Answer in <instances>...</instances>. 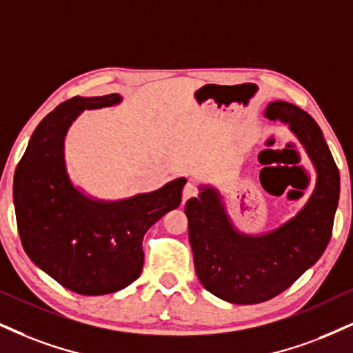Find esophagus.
Here are the masks:
<instances>
[{"instance_id": "obj_1", "label": "esophagus", "mask_w": 353, "mask_h": 353, "mask_svg": "<svg viewBox=\"0 0 353 353\" xmlns=\"http://www.w3.org/2000/svg\"><path fill=\"white\" fill-rule=\"evenodd\" d=\"M196 194H198V188H196V185L191 183V181H188V183H186V185H185V188H183V203L188 201L190 198L196 196Z\"/></svg>"}]
</instances>
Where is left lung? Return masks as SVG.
<instances>
[{"mask_svg":"<svg viewBox=\"0 0 353 353\" xmlns=\"http://www.w3.org/2000/svg\"><path fill=\"white\" fill-rule=\"evenodd\" d=\"M265 116L288 124L314 165L316 188L303 210L272 232L247 236L234 228L211 186H201L199 196L185 206L199 281L214 296L234 304L275 298L319 260L332 236L341 193L339 168L316 121L286 101L270 103Z\"/></svg>","mask_w":353,"mask_h":353,"instance_id":"8db88e82","label":"left lung"}]
</instances>
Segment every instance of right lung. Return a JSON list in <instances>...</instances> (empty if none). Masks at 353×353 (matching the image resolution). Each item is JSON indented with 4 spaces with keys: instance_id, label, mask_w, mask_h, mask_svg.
<instances>
[{
    "instance_id": "add662e5",
    "label": "right lung",
    "mask_w": 353,
    "mask_h": 353,
    "mask_svg": "<svg viewBox=\"0 0 353 353\" xmlns=\"http://www.w3.org/2000/svg\"><path fill=\"white\" fill-rule=\"evenodd\" d=\"M117 93L75 97L34 130L12 183L16 223L29 259L67 290L86 296L129 286L143 267V234L181 203L186 178L121 201L85 196L65 168L67 130L85 110L114 106Z\"/></svg>"
}]
</instances>
